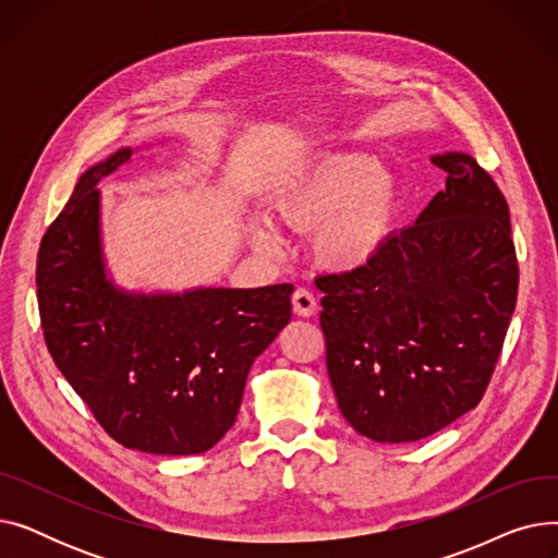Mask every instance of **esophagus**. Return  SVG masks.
I'll use <instances>...</instances> for the list:
<instances>
[{
  "instance_id": "esophagus-1",
  "label": "esophagus",
  "mask_w": 558,
  "mask_h": 558,
  "mask_svg": "<svg viewBox=\"0 0 558 558\" xmlns=\"http://www.w3.org/2000/svg\"><path fill=\"white\" fill-rule=\"evenodd\" d=\"M291 303H294V312L299 316H312L316 312V299L310 289L299 287L294 291V296H291Z\"/></svg>"
}]
</instances>
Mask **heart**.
Listing matches in <instances>:
<instances>
[{"mask_svg":"<svg viewBox=\"0 0 558 558\" xmlns=\"http://www.w3.org/2000/svg\"><path fill=\"white\" fill-rule=\"evenodd\" d=\"M400 192L375 158L326 154L289 179L274 196L278 219L301 232H316V257L330 269H360L383 248L393 230ZM257 248H276L269 228L253 232Z\"/></svg>","mask_w":558,"mask_h":558,"instance_id":"obj_1","label":"heart"}]
</instances>
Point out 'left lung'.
I'll return each instance as SVG.
<instances>
[{"label":"left lung","mask_w":558,"mask_h":558,"mask_svg":"<svg viewBox=\"0 0 558 558\" xmlns=\"http://www.w3.org/2000/svg\"><path fill=\"white\" fill-rule=\"evenodd\" d=\"M416 223L364 267L318 276L328 375L343 418L377 444H412L480 404L518 299L509 205L468 154Z\"/></svg>","instance_id":"left-lung-1"}]
</instances>
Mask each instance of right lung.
Returning a JSON list of instances; mask_svg holds the SVG:
<instances>
[{"label":"right lung","mask_w":558,"mask_h":558,"mask_svg":"<svg viewBox=\"0 0 558 558\" xmlns=\"http://www.w3.org/2000/svg\"><path fill=\"white\" fill-rule=\"evenodd\" d=\"M87 169L36 262L45 343L97 423L124 448L201 454L240 412L253 360L291 318L294 284L124 294L106 276L99 190L131 160Z\"/></svg>","instance_id":"obj_1"}]
</instances>
